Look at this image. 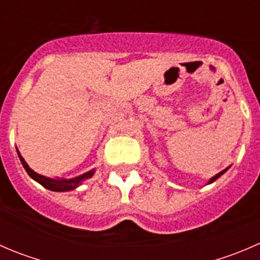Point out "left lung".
Returning <instances> with one entry per match:
<instances>
[{
	"label": "left lung",
	"instance_id": "obj_1",
	"mask_svg": "<svg viewBox=\"0 0 260 260\" xmlns=\"http://www.w3.org/2000/svg\"><path fill=\"white\" fill-rule=\"evenodd\" d=\"M229 167H230V166H229ZM229 167H226V169H225V170H222V171H221V172H219V174H216V175H215V176H212V177H211V179L208 181V183H206V185H210V183H212V182H214V181H216L217 179H219V177H220V176H222V175H224V174H225V172H226V171H228V170H229Z\"/></svg>",
	"mask_w": 260,
	"mask_h": 260
}]
</instances>
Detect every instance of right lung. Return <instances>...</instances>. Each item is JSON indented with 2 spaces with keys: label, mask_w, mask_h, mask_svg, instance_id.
I'll use <instances>...</instances> for the list:
<instances>
[{
  "label": "right lung",
  "mask_w": 260,
  "mask_h": 260,
  "mask_svg": "<svg viewBox=\"0 0 260 260\" xmlns=\"http://www.w3.org/2000/svg\"><path fill=\"white\" fill-rule=\"evenodd\" d=\"M17 154H18V158H20L21 164H22L23 169L26 170V172L28 174V176L31 177L32 180H35L36 182H39L40 185H43L44 187L48 188V190L51 191H56V192H64V191H70V190H74L77 188L78 186H80L81 183L84 182L85 180L90 179L94 174H95V170H90V171L85 172V174L80 175V176L77 177H73V179H51V177H46L43 176V175H39L38 172H35L34 170L30 169L26 161L23 159V157L21 156V153L18 152L17 149Z\"/></svg>",
  "instance_id": "add662e5"
}]
</instances>
